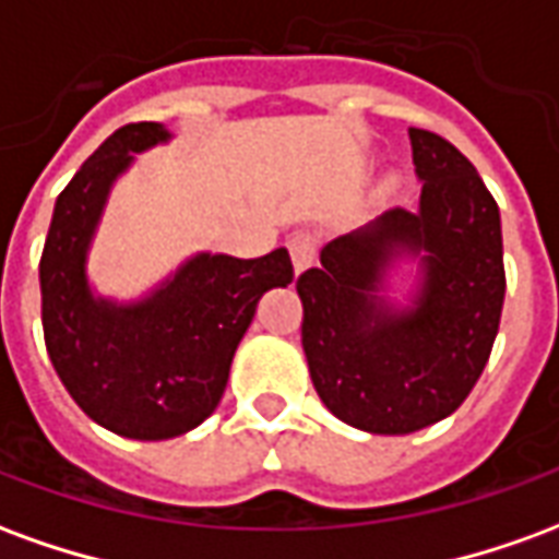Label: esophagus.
<instances>
[{
    "label": "esophagus",
    "instance_id": "obj_1",
    "mask_svg": "<svg viewBox=\"0 0 559 559\" xmlns=\"http://www.w3.org/2000/svg\"><path fill=\"white\" fill-rule=\"evenodd\" d=\"M287 248H290V260H293V272L299 275L305 269L314 263L317 257V239L311 233H293L287 239Z\"/></svg>",
    "mask_w": 559,
    "mask_h": 559
}]
</instances>
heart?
Returning a JSON list of instances; mask_svg holds the SVG:
<instances>
[{
	"mask_svg": "<svg viewBox=\"0 0 559 559\" xmlns=\"http://www.w3.org/2000/svg\"><path fill=\"white\" fill-rule=\"evenodd\" d=\"M386 188H399V176L392 173V176H386Z\"/></svg>",
	"mask_w": 559,
	"mask_h": 559,
	"instance_id": "1",
	"label": "heart"
}]
</instances>
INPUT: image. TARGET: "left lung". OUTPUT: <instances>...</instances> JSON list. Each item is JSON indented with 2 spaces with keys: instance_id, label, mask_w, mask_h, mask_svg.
<instances>
[{
  "instance_id": "left-lung-1",
  "label": "left lung",
  "mask_w": 559,
  "mask_h": 559,
  "mask_svg": "<svg viewBox=\"0 0 559 559\" xmlns=\"http://www.w3.org/2000/svg\"><path fill=\"white\" fill-rule=\"evenodd\" d=\"M419 209H389L323 245L296 281L320 401L368 433H413L455 413L491 356L506 296L500 209L449 140L411 128ZM417 263L407 306L391 272Z\"/></svg>"
}]
</instances>
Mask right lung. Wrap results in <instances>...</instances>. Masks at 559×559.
Here are the masks:
<instances>
[{
  "instance_id": "right-lung-1",
  "label": "right lung",
  "mask_w": 559,
  "mask_h": 559,
  "mask_svg": "<svg viewBox=\"0 0 559 559\" xmlns=\"http://www.w3.org/2000/svg\"><path fill=\"white\" fill-rule=\"evenodd\" d=\"M170 138L138 122L104 140L56 197L38 266L56 374L92 421L131 440H170L209 419L260 296L293 281L287 248L257 260L200 251L140 299L95 293L86 266L116 179Z\"/></svg>"
}]
</instances>
